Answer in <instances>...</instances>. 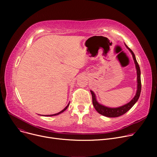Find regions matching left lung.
Instances as JSON below:
<instances>
[{"label":"left lung","mask_w":157,"mask_h":157,"mask_svg":"<svg viewBox=\"0 0 157 157\" xmlns=\"http://www.w3.org/2000/svg\"><path fill=\"white\" fill-rule=\"evenodd\" d=\"M126 47L128 48V50L130 52V53L132 55L133 59L134 60V63L136 64V67L137 70V92L136 94V95L128 103L123 105L122 106L118 107V108H109V107H106L104 106L101 104L98 103L96 99V97L94 94V92L92 90H90L92 94V102L94 107L96 111L103 116L106 117H109V118H113V117H118L120 116H121L123 114L126 113L128 110H130L132 107L136 102L138 101L140 94H141V71H140V67L139 65L136 60V56L133 52L131 50V49L125 44Z\"/></svg>","instance_id":"obj_1"}]
</instances>
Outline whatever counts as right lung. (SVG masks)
<instances>
[{"mask_svg": "<svg viewBox=\"0 0 157 157\" xmlns=\"http://www.w3.org/2000/svg\"><path fill=\"white\" fill-rule=\"evenodd\" d=\"M69 103L68 104V105L65 107V108L63 109V110H62L61 111H60L59 113H56V114H50V115H45V117H53V116H56V115H58V114H60V113H63L64 111H65L66 109H67V108L69 107Z\"/></svg>", "mask_w": 157, "mask_h": 157, "instance_id": "right-lung-1", "label": "right lung"}]
</instances>
